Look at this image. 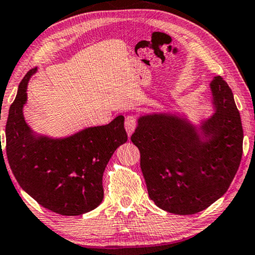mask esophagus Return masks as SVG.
I'll return each instance as SVG.
<instances>
[{"mask_svg":"<svg viewBox=\"0 0 255 255\" xmlns=\"http://www.w3.org/2000/svg\"><path fill=\"white\" fill-rule=\"evenodd\" d=\"M136 119L133 115H128L127 118H126L125 120V128H126V131H127L128 136H130L131 134H133V131L135 129V127H136Z\"/></svg>","mask_w":255,"mask_h":255,"instance_id":"esophagus-1","label":"esophagus"}]
</instances>
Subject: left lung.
<instances>
[{
  "label": "left lung",
  "instance_id": "left-lung-1",
  "mask_svg": "<svg viewBox=\"0 0 255 255\" xmlns=\"http://www.w3.org/2000/svg\"><path fill=\"white\" fill-rule=\"evenodd\" d=\"M214 114L200 134L185 119L141 117L130 140L140 150L148 195L173 214H195L227 192L243 156L244 130L233 93L221 76L211 82Z\"/></svg>",
  "mask_w": 255,
  "mask_h": 255
}]
</instances>
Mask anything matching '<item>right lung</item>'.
Here are the masks:
<instances>
[{"label":"right lung","mask_w":255,"mask_h":255,"mask_svg":"<svg viewBox=\"0 0 255 255\" xmlns=\"http://www.w3.org/2000/svg\"><path fill=\"white\" fill-rule=\"evenodd\" d=\"M35 72L36 68L25 74L9 108L5 125L9 166L22 189L44 208L61 215H81L104 200L105 168L128 138L125 118L120 115L111 124L64 138L35 136L22 113L28 81ZM1 155L3 159L2 147Z\"/></svg>","instance_id":"add662e5"}]
</instances>
